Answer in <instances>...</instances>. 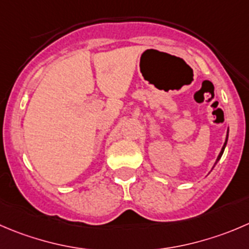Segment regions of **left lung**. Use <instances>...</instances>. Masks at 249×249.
Masks as SVG:
<instances>
[{"label": "left lung", "mask_w": 249, "mask_h": 249, "mask_svg": "<svg viewBox=\"0 0 249 249\" xmlns=\"http://www.w3.org/2000/svg\"><path fill=\"white\" fill-rule=\"evenodd\" d=\"M228 137H229V130H228V135H226V140H225V143H224L223 148H221L220 153H219L218 158H216V161H215V164H216V163H218V161H219V159H220V158H221V156H223V153H224V149H225V147H226V143H228ZM215 164H214V165H215Z\"/></svg>", "instance_id": "left-lung-1"}]
</instances>
